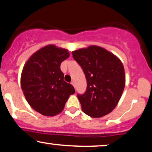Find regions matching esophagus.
Returning a JSON list of instances; mask_svg holds the SVG:
<instances>
[{
  "instance_id": "obj_1",
  "label": "esophagus",
  "mask_w": 152,
  "mask_h": 152,
  "mask_svg": "<svg viewBox=\"0 0 152 152\" xmlns=\"http://www.w3.org/2000/svg\"><path fill=\"white\" fill-rule=\"evenodd\" d=\"M71 85H73V86H74V87H75V82H71Z\"/></svg>"
}]
</instances>
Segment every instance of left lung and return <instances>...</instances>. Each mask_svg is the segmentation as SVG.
Here are the masks:
<instances>
[{
    "instance_id": "obj_1",
    "label": "left lung",
    "mask_w": 152,
    "mask_h": 152,
    "mask_svg": "<svg viewBox=\"0 0 152 152\" xmlns=\"http://www.w3.org/2000/svg\"><path fill=\"white\" fill-rule=\"evenodd\" d=\"M72 54L87 80L85 92L77 94L82 110L92 118L107 115L117 106L124 90L123 63L113 53L96 46L75 50Z\"/></svg>"
}]
</instances>
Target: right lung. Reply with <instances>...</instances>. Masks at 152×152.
Segmentation results:
<instances>
[{
  "instance_id": "right-lung-1",
  "label": "right lung",
  "mask_w": 152,
  "mask_h": 152,
  "mask_svg": "<svg viewBox=\"0 0 152 152\" xmlns=\"http://www.w3.org/2000/svg\"><path fill=\"white\" fill-rule=\"evenodd\" d=\"M69 57L67 50L48 45L37 50L24 65L21 87L31 107L41 114L53 116L61 113L74 87L65 82L61 64Z\"/></svg>"
}]
</instances>
